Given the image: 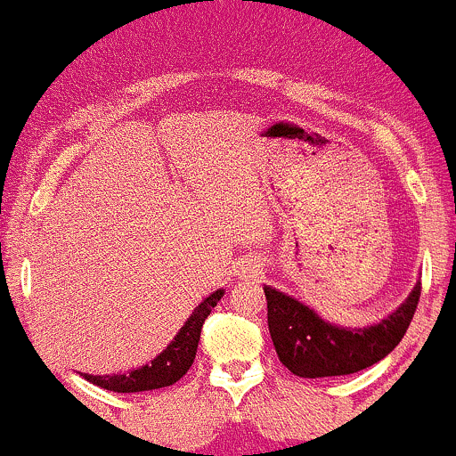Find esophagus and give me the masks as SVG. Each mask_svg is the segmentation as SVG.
Returning <instances> with one entry per match:
<instances>
[{
    "instance_id": "34e87169",
    "label": "esophagus",
    "mask_w": 456,
    "mask_h": 456,
    "mask_svg": "<svg viewBox=\"0 0 456 456\" xmlns=\"http://www.w3.org/2000/svg\"><path fill=\"white\" fill-rule=\"evenodd\" d=\"M261 272V265L257 264V261L248 259V261H242L238 268V276L240 279H250V276H257Z\"/></svg>"
}]
</instances>
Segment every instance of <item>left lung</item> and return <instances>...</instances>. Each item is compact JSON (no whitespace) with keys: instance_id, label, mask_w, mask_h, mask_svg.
<instances>
[{"instance_id":"1","label":"left lung","mask_w":456,"mask_h":456,"mask_svg":"<svg viewBox=\"0 0 456 456\" xmlns=\"http://www.w3.org/2000/svg\"><path fill=\"white\" fill-rule=\"evenodd\" d=\"M420 282L413 287L403 305L378 326L345 330L323 322L315 311L264 287L268 300V328L279 360L297 378H334L369 369L386 358L410 328L418 300Z\"/></svg>"}]
</instances>
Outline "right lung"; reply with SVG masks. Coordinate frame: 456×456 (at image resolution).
<instances>
[{
  "label": "right lung",
  "instance_id": "add662e5",
  "mask_svg": "<svg viewBox=\"0 0 456 456\" xmlns=\"http://www.w3.org/2000/svg\"><path fill=\"white\" fill-rule=\"evenodd\" d=\"M224 291L218 289L214 291L210 297L201 302L195 308L188 322L180 328V332L175 334L174 341L169 343V347L165 349L160 355H156L150 364L141 366V369L130 370L126 375H87L83 373V378L92 384L101 386L104 390L113 392H143V390H159L165 386L175 384L177 379L184 378L186 370L191 369L195 362L197 355V345L201 338V328L208 315L212 313V308L218 305Z\"/></svg>",
  "mask_w": 456,
  "mask_h": 456
}]
</instances>
